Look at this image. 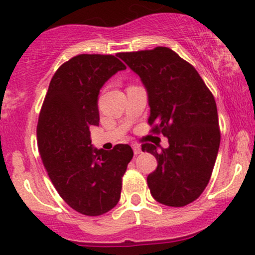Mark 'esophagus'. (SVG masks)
I'll use <instances>...</instances> for the list:
<instances>
[{
	"mask_svg": "<svg viewBox=\"0 0 255 255\" xmlns=\"http://www.w3.org/2000/svg\"><path fill=\"white\" fill-rule=\"evenodd\" d=\"M132 148H133V151H134L135 155H138V154L142 153V148H140L139 144H137V143L132 144Z\"/></svg>",
	"mask_w": 255,
	"mask_h": 255,
	"instance_id": "34e87169",
	"label": "esophagus"
}]
</instances>
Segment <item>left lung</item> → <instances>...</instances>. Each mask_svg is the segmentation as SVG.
I'll return each instance as SVG.
<instances>
[{"mask_svg": "<svg viewBox=\"0 0 255 255\" xmlns=\"http://www.w3.org/2000/svg\"><path fill=\"white\" fill-rule=\"evenodd\" d=\"M118 56L146 89L151 132L161 133L169 142L160 150L150 143L142 145L158 161L146 177L151 196L171 207L191 204L206 189L220 148L215 97L196 69L171 49L156 47Z\"/></svg>", "mask_w": 255, "mask_h": 255, "instance_id": "left-lung-1", "label": "left lung"}]
</instances>
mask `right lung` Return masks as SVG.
I'll return each mask as SVG.
<instances>
[{
  "mask_svg": "<svg viewBox=\"0 0 255 255\" xmlns=\"http://www.w3.org/2000/svg\"><path fill=\"white\" fill-rule=\"evenodd\" d=\"M126 65L113 55L80 54L56 70L40 110L37 139L44 168L61 199L76 212L100 216L118 204L122 177L133 158L128 144L96 149L101 87Z\"/></svg>",
  "mask_w": 255,
  "mask_h": 255,
  "instance_id": "right-lung-1",
  "label": "right lung"
}]
</instances>
